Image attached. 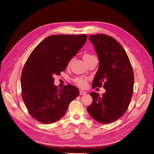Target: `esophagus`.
<instances>
[{
	"instance_id": "esophagus-1",
	"label": "esophagus",
	"mask_w": 154,
	"mask_h": 154,
	"mask_svg": "<svg viewBox=\"0 0 154 154\" xmlns=\"http://www.w3.org/2000/svg\"><path fill=\"white\" fill-rule=\"evenodd\" d=\"M79 94H80V95H83L86 94H87V92H86L85 91H84L80 90V91H79Z\"/></svg>"
}]
</instances>
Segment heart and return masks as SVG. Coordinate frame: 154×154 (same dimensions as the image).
<instances>
[{
	"label": "heart",
	"mask_w": 154,
	"mask_h": 154,
	"mask_svg": "<svg viewBox=\"0 0 154 154\" xmlns=\"http://www.w3.org/2000/svg\"><path fill=\"white\" fill-rule=\"evenodd\" d=\"M91 56H92V55H91L89 54H85L83 56V59L85 60L88 58L91 57ZM87 81H88V79L87 78L83 77H77L73 79V82H74V84H75L77 86L81 87V88H84L87 86Z\"/></svg>",
	"instance_id": "b5f03b06"
}]
</instances>
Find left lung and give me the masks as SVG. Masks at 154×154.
I'll use <instances>...</instances> for the list:
<instances>
[{"mask_svg":"<svg viewBox=\"0 0 154 154\" xmlns=\"http://www.w3.org/2000/svg\"><path fill=\"white\" fill-rule=\"evenodd\" d=\"M88 38L99 60L92 87L103 85L106 92L102 96L91 92L93 100L87 109L97 122L111 123L122 117L130 104L134 84L132 67L124 48L114 38L97 34Z\"/></svg>","mask_w":154,"mask_h":154,"instance_id":"left-lung-1","label":"left lung"}]
</instances>
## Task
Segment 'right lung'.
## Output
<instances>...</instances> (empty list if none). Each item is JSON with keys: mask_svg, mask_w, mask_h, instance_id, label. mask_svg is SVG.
<instances>
[{"mask_svg": "<svg viewBox=\"0 0 154 154\" xmlns=\"http://www.w3.org/2000/svg\"><path fill=\"white\" fill-rule=\"evenodd\" d=\"M87 38L85 34L51 35L30 54L22 72V97L30 115L38 122H57L79 96L78 88L74 85L58 89L53 76L66 70Z\"/></svg>", "mask_w": 154, "mask_h": 154, "instance_id": "obj_1", "label": "right lung"}]
</instances>
